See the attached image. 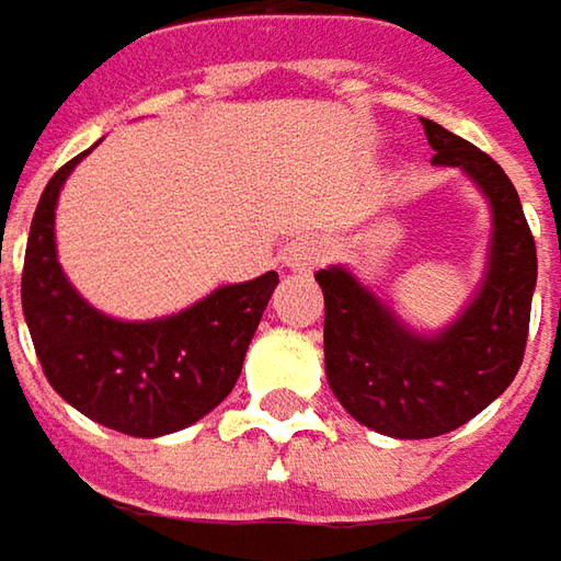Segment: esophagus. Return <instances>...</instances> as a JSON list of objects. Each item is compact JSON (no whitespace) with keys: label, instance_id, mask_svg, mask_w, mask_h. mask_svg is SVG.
Masks as SVG:
<instances>
[{"label":"esophagus","instance_id":"1","mask_svg":"<svg viewBox=\"0 0 561 561\" xmlns=\"http://www.w3.org/2000/svg\"><path fill=\"white\" fill-rule=\"evenodd\" d=\"M324 259V247H321V240H296V243H289L287 250H284V268L287 272H311L318 262Z\"/></svg>","mask_w":561,"mask_h":561}]
</instances>
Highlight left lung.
Wrapping results in <instances>:
<instances>
[{
    "mask_svg": "<svg viewBox=\"0 0 561 561\" xmlns=\"http://www.w3.org/2000/svg\"><path fill=\"white\" fill-rule=\"evenodd\" d=\"M435 167H454L491 209L488 262L463 311L435 333L411 327L345 265L314 274L324 289L327 382L360 426L435 438L469 423L516 379L528 342L537 250L506 172L476 145L423 119Z\"/></svg>",
    "mask_w": 561,
    "mask_h": 561,
    "instance_id": "1",
    "label": "left lung"
}]
</instances>
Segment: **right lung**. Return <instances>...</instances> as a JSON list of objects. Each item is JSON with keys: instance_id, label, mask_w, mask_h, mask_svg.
Returning <instances> with one entry per match:
<instances>
[{"instance_id": "right-lung-1", "label": "right lung", "mask_w": 561, "mask_h": 561, "mask_svg": "<svg viewBox=\"0 0 561 561\" xmlns=\"http://www.w3.org/2000/svg\"><path fill=\"white\" fill-rule=\"evenodd\" d=\"M89 153V150H85ZM79 153L45 184L26 240L21 302L36 358L70 408L107 430L160 438L231 394L277 272L228 284L153 321H119L79 296L58 262L55 209Z\"/></svg>"}]
</instances>
